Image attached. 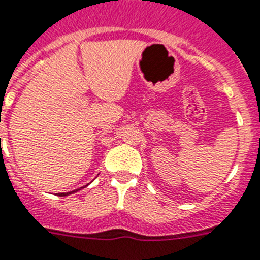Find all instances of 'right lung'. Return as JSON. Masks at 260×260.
Wrapping results in <instances>:
<instances>
[{
	"label": "right lung",
	"instance_id": "add662e5",
	"mask_svg": "<svg viewBox=\"0 0 260 260\" xmlns=\"http://www.w3.org/2000/svg\"><path fill=\"white\" fill-rule=\"evenodd\" d=\"M78 190H79V189H76V190H74V192H78ZM70 193H71V192H68V193H59V194H60V196H67V194H70Z\"/></svg>",
	"mask_w": 260,
	"mask_h": 260
}]
</instances>
